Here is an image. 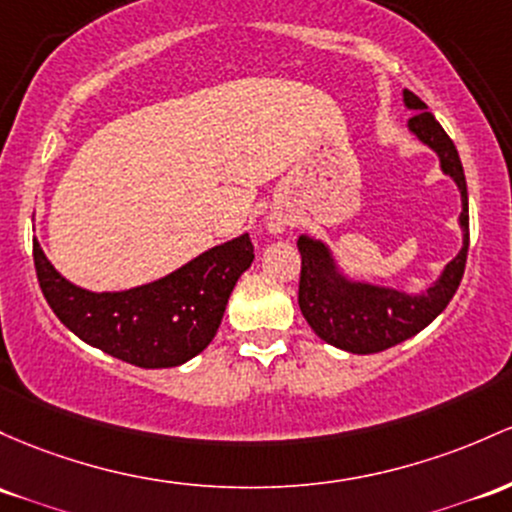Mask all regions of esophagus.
Listing matches in <instances>:
<instances>
[{
    "instance_id": "34e87169",
    "label": "esophagus",
    "mask_w": 512,
    "mask_h": 512,
    "mask_svg": "<svg viewBox=\"0 0 512 512\" xmlns=\"http://www.w3.org/2000/svg\"><path fill=\"white\" fill-rule=\"evenodd\" d=\"M272 230H274V233H279V230H282V223L274 221V223H272Z\"/></svg>"
}]
</instances>
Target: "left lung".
<instances>
[{
    "instance_id": "1",
    "label": "left lung",
    "mask_w": 512,
    "mask_h": 512,
    "mask_svg": "<svg viewBox=\"0 0 512 512\" xmlns=\"http://www.w3.org/2000/svg\"><path fill=\"white\" fill-rule=\"evenodd\" d=\"M403 101L408 109L415 111L408 119L411 131L440 155L442 170L457 182L459 192H462L459 223L464 230V247L423 296H408L401 291L381 289V286L347 282L335 272L328 247L301 235L296 245L301 252L299 308L303 318L308 320L320 340L330 342L340 350L355 352V355L389 350L398 342L413 338L440 316L452 296L457 294L459 282L464 277L466 252H469V201H466L464 167L457 148L445 128L430 114L423 99L406 89Z\"/></svg>"
}]
</instances>
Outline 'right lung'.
Instances as JSON below:
<instances>
[{
	"label": "right lung",
	"instance_id": "obj_1",
	"mask_svg": "<svg viewBox=\"0 0 512 512\" xmlns=\"http://www.w3.org/2000/svg\"><path fill=\"white\" fill-rule=\"evenodd\" d=\"M252 260L255 245L250 235H240L153 284L92 294L60 277L33 240L38 284L55 316L87 345L143 369L177 367L199 355Z\"/></svg>",
	"mask_w": 512,
	"mask_h": 512
}]
</instances>
